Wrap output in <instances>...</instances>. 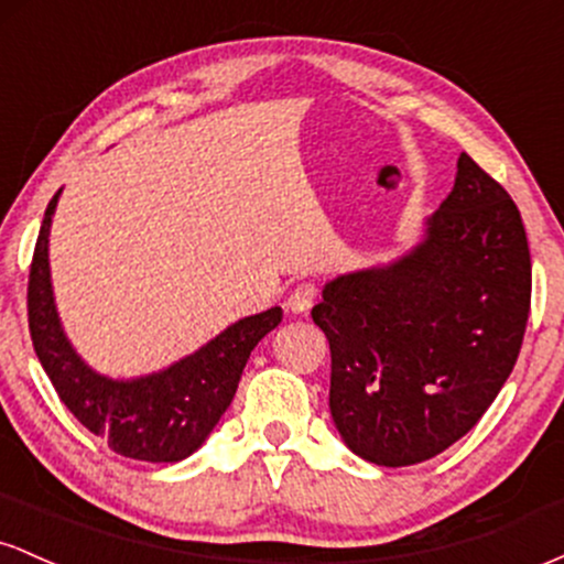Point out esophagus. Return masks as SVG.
Returning <instances> with one entry per match:
<instances>
[{
  "instance_id": "obj_1",
  "label": "esophagus",
  "mask_w": 564,
  "mask_h": 564,
  "mask_svg": "<svg viewBox=\"0 0 564 564\" xmlns=\"http://www.w3.org/2000/svg\"><path fill=\"white\" fill-rule=\"evenodd\" d=\"M315 296H318V286H315L313 281H302V283H296L294 291L289 294L286 307L291 310V313H307V310L313 307Z\"/></svg>"
}]
</instances>
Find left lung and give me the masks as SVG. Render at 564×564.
<instances>
[{"label": "left lung", "instance_id": "1", "mask_svg": "<svg viewBox=\"0 0 564 564\" xmlns=\"http://www.w3.org/2000/svg\"><path fill=\"white\" fill-rule=\"evenodd\" d=\"M456 170L422 246L336 278L313 307L332 347L336 430L379 467L422 464L467 435L525 336L533 275L520 209L467 153Z\"/></svg>", "mask_w": 564, "mask_h": 564}]
</instances>
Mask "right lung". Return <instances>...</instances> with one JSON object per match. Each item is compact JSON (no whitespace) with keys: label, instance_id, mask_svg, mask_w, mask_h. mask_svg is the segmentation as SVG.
<instances>
[{"label":"right lung","instance_id":"obj_1","mask_svg":"<svg viewBox=\"0 0 564 564\" xmlns=\"http://www.w3.org/2000/svg\"><path fill=\"white\" fill-rule=\"evenodd\" d=\"M57 196L61 191L47 204L39 228L25 294L39 364L68 411L93 435L108 440L119 456L151 464L183 462L228 411L251 349L281 323V307L232 323L196 355L153 377L134 381L97 377L63 336L50 289L47 236Z\"/></svg>","mask_w":564,"mask_h":564}]
</instances>
